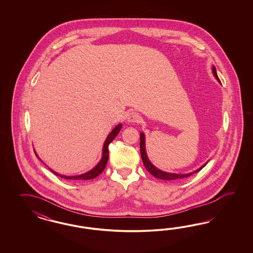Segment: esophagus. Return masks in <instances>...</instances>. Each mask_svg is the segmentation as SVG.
Instances as JSON below:
<instances>
[{"instance_id":"1","label":"esophagus","mask_w":253,"mask_h":253,"mask_svg":"<svg viewBox=\"0 0 253 253\" xmlns=\"http://www.w3.org/2000/svg\"><path fill=\"white\" fill-rule=\"evenodd\" d=\"M127 120L130 123H140V121H141V117L137 112H130Z\"/></svg>"}]
</instances>
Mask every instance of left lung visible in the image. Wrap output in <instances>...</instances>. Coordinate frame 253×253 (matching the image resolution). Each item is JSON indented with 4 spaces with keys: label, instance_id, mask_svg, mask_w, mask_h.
Listing matches in <instances>:
<instances>
[{
    "label": "left lung",
    "instance_id": "1",
    "mask_svg": "<svg viewBox=\"0 0 253 253\" xmlns=\"http://www.w3.org/2000/svg\"><path fill=\"white\" fill-rule=\"evenodd\" d=\"M212 73L214 75L216 80L220 83V80L217 76V73H216V69H215L214 66H212ZM140 151H141V157H142V161L143 163L145 165L146 169L148 172H150L153 176L156 178H159L161 180H169V181H177V180H182L184 178H187V177L190 176L193 173H196L199 171L201 169L204 168L206 166L208 162H206L205 164H203L200 168L189 172V173H173V172H167V171H163L160 169L157 168L155 165L152 164V162L149 161L148 157H147V154H146V138H145V134L144 132H141L140 133Z\"/></svg>",
    "mask_w": 253,
    "mask_h": 253
}]
</instances>
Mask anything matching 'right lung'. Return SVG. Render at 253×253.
<instances>
[{
	"label": "right lung",
	"mask_w": 253,
	"mask_h": 253,
	"mask_svg": "<svg viewBox=\"0 0 253 253\" xmlns=\"http://www.w3.org/2000/svg\"><path fill=\"white\" fill-rule=\"evenodd\" d=\"M122 127H123V124L120 123L116 126L115 128L113 130H111V132L108 134L105 143H104V146H103V150H102V158L100 160L99 162L96 164V166L94 168H92V169H90L89 171L83 173V174H80V175H72V176H68V175H62L60 173H57L55 172L54 170H53L52 169H50V170H52L54 172L55 175L57 176L61 177L64 179H67L69 181H84V180H91L93 179L95 177L98 176L100 173L105 169L106 168V165H107V161H108V146L109 144L113 141V139L118 135V133L120 132V130H122ZM35 152L36 157H38V155ZM40 159V158H39ZM41 160V159H40ZM42 161V160H41ZM45 164V163H44Z\"/></svg>",
	"instance_id": "1"
}]
</instances>
